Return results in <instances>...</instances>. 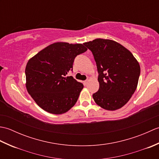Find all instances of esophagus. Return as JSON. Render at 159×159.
<instances>
[{"instance_id": "esophagus-1", "label": "esophagus", "mask_w": 159, "mask_h": 159, "mask_svg": "<svg viewBox=\"0 0 159 159\" xmlns=\"http://www.w3.org/2000/svg\"><path fill=\"white\" fill-rule=\"evenodd\" d=\"M87 83H88V80H84V81H83V84H84V85H86L87 84Z\"/></svg>"}]
</instances>
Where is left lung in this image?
Returning <instances> with one entry per match:
<instances>
[{"label": "left lung", "mask_w": 159, "mask_h": 159, "mask_svg": "<svg viewBox=\"0 0 159 159\" xmlns=\"http://www.w3.org/2000/svg\"><path fill=\"white\" fill-rule=\"evenodd\" d=\"M92 51L98 72L95 102L109 111L122 107L137 89L140 66L129 50L113 40L96 39L83 43Z\"/></svg>", "instance_id": "8db88e82"}]
</instances>
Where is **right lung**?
<instances>
[{"mask_svg": "<svg viewBox=\"0 0 159 159\" xmlns=\"http://www.w3.org/2000/svg\"><path fill=\"white\" fill-rule=\"evenodd\" d=\"M87 50L81 43L57 42L29 60L26 89L39 107L50 113L62 114L76 104L83 85L66 75L72 70L75 57Z\"/></svg>", "mask_w": 159, "mask_h": 159, "instance_id": "add662e5", "label": "right lung"}]
</instances>
